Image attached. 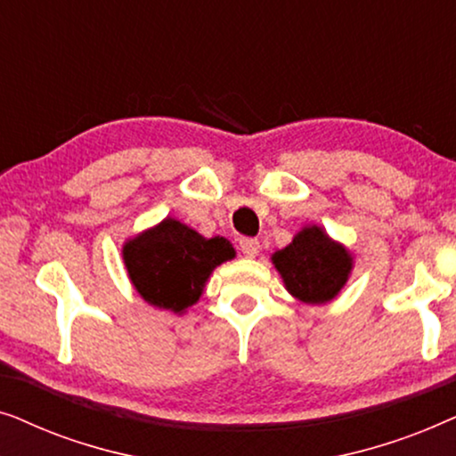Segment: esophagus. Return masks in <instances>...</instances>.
I'll return each mask as SVG.
<instances>
[{"instance_id":"1","label":"esophagus","mask_w":456,"mask_h":456,"mask_svg":"<svg viewBox=\"0 0 456 456\" xmlns=\"http://www.w3.org/2000/svg\"><path fill=\"white\" fill-rule=\"evenodd\" d=\"M239 245H240L242 255H245V257H248V259L257 257V255H259V240L257 239H240Z\"/></svg>"}]
</instances>
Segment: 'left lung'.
Wrapping results in <instances>:
<instances>
[{
	"label": "left lung",
	"instance_id": "1",
	"mask_svg": "<svg viewBox=\"0 0 456 456\" xmlns=\"http://www.w3.org/2000/svg\"><path fill=\"white\" fill-rule=\"evenodd\" d=\"M286 290L309 305L328 303L338 295L353 270V257L320 226H307L289 247L272 255Z\"/></svg>",
	"mask_w": 456,
	"mask_h": 456
}]
</instances>
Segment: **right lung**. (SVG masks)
Instances as JSON below:
<instances>
[{
  "label": "right lung",
  "instance_id": "right-lung-1",
  "mask_svg": "<svg viewBox=\"0 0 456 456\" xmlns=\"http://www.w3.org/2000/svg\"><path fill=\"white\" fill-rule=\"evenodd\" d=\"M124 265L136 292L149 305L183 314L201 297L209 273L234 257L226 239H205L174 217H166L122 248Z\"/></svg>",
  "mask_w": 456,
  "mask_h": 456
}]
</instances>
